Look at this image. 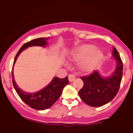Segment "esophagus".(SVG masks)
I'll list each match as a JSON object with an SVG mask.
<instances>
[{"label": "esophagus", "mask_w": 133, "mask_h": 133, "mask_svg": "<svg viewBox=\"0 0 133 133\" xmlns=\"http://www.w3.org/2000/svg\"><path fill=\"white\" fill-rule=\"evenodd\" d=\"M75 75L74 74H69L68 76L69 80L70 82H72L73 81V80L75 79Z\"/></svg>", "instance_id": "obj_1"}]
</instances>
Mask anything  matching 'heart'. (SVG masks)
I'll list each match as a JSON object with an SVG mask.
<instances>
[{
  "instance_id": "obj_1",
  "label": "heart",
  "mask_w": 133,
  "mask_h": 133,
  "mask_svg": "<svg viewBox=\"0 0 133 133\" xmlns=\"http://www.w3.org/2000/svg\"><path fill=\"white\" fill-rule=\"evenodd\" d=\"M74 57L79 61V66L85 71L93 69L99 63L102 57V53L95 46L85 44L80 46L75 50Z\"/></svg>"
}]
</instances>
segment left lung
<instances>
[{
  "instance_id": "1",
  "label": "left lung",
  "mask_w": 133,
  "mask_h": 133,
  "mask_svg": "<svg viewBox=\"0 0 133 133\" xmlns=\"http://www.w3.org/2000/svg\"><path fill=\"white\" fill-rule=\"evenodd\" d=\"M117 61V68L110 77L104 78L96 70L80 77L83 86L78 91L81 99L91 107H100L113 99L118 93L123 75V62L117 49L112 53Z\"/></svg>"
}]
</instances>
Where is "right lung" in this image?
Listing matches in <instances>:
<instances>
[{"label": "right lung", "instance_id": "obj_1", "mask_svg": "<svg viewBox=\"0 0 133 133\" xmlns=\"http://www.w3.org/2000/svg\"><path fill=\"white\" fill-rule=\"evenodd\" d=\"M49 37H42L32 40L24 43L15 56L13 62V68L11 70L12 75V82L13 87L16 90L18 96L24 103L28 106L34 109L38 110H43L51 107L57 101L59 97L61 95L63 88L65 85L69 83L68 77L66 76L64 78H59L58 77H55L49 85H48L45 88L42 89L36 93H26L19 88H18L13 77V65L16 61V59L23 50L28 47L32 46H44L47 44L46 40Z\"/></svg>", "mask_w": 133, "mask_h": 133}]
</instances>
